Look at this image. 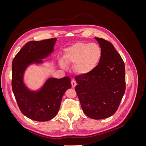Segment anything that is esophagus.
<instances>
[{
	"instance_id": "obj_1",
	"label": "esophagus",
	"mask_w": 146,
	"mask_h": 146,
	"mask_svg": "<svg viewBox=\"0 0 146 146\" xmlns=\"http://www.w3.org/2000/svg\"><path fill=\"white\" fill-rule=\"evenodd\" d=\"M71 84H72V88H75V87H76V86L77 85V83H76V82L74 80H72V82H71Z\"/></svg>"
}]
</instances>
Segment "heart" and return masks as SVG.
Returning a JSON list of instances; mask_svg holds the SVG:
<instances>
[{"mask_svg": "<svg viewBox=\"0 0 146 146\" xmlns=\"http://www.w3.org/2000/svg\"><path fill=\"white\" fill-rule=\"evenodd\" d=\"M101 58V50L94 43L78 42L68 47L64 52V60L69 64H74L77 74L85 75L93 70ZM61 65L66 68L64 61Z\"/></svg>", "mask_w": 146, "mask_h": 146, "instance_id": "1", "label": "heart"}]
</instances>
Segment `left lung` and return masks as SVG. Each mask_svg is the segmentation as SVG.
Wrapping results in <instances>:
<instances>
[{
  "label": "left lung",
  "instance_id": "8db88e82",
  "mask_svg": "<svg viewBox=\"0 0 146 146\" xmlns=\"http://www.w3.org/2000/svg\"><path fill=\"white\" fill-rule=\"evenodd\" d=\"M101 48V58L93 70L76 77V91L83 112L94 119L116 113L125 91V64L111 42L95 38Z\"/></svg>",
  "mask_w": 146,
  "mask_h": 146
}]
</instances>
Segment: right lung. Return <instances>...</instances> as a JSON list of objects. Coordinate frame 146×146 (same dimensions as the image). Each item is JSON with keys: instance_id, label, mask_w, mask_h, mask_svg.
Instances as JSON below:
<instances>
[{"instance_id": "add662e5", "label": "right lung", "mask_w": 146, "mask_h": 146, "mask_svg": "<svg viewBox=\"0 0 146 146\" xmlns=\"http://www.w3.org/2000/svg\"><path fill=\"white\" fill-rule=\"evenodd\" d=\"M56 38L32 41L26 43L12 62V90L18 107L24 115L33 121L51 120L58 113L63 96L71 88L69 77L49 78L40 89L32 91L24 82L25 70L31 64L43 63V59L54 50Z\"/></svg>"}]
</instances>
